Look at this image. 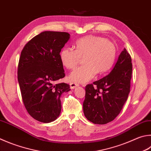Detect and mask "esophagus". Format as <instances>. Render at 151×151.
<instances>
[{"label": "esophagus", "instance_id": "esophagus-1", "mask_svg": "<svg viewBox=\"0 0 151 151\" xmlns=\"http://www.w3.org/2000/svg\"><path fill=\"white\" fill-rule=\"evenodd\" d=\"M79 85L78 84H76V83H71L70 84V88L71 89H74V88H75L76 87H77V86H78Z\"/></svg>", "mask_w": 151, "mask_h": 151}]
</instances>
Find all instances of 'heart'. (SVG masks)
Wrapping results in <instances>:
<instances>
[{
    "instance_id": "heart-1",
    "label": "heart",
    "mask_w": 151,
    "mask_h": 151,
    "mask_svg": "<svg viewBox=\"0 0 151 151\" xmlns=\"http://www.w3.org/2000/svg\"><path fill=\"white\" fill-rule=\"evenodd\" d=\"M75 50L63 47L59 53L60 61L68 69H74L84 58V65L76 68L68 76L69 80L84 83L94 77L98 72L104 73L111 69L116 61L117 50L113 43L106 38L87 35L76 41Z\"/></svg>"
}]
</instances>
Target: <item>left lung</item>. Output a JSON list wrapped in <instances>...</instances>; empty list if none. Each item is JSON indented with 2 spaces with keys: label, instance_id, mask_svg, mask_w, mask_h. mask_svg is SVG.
Segmentation results:
<instances>
[{
  "label": "left lung",
  "instance_id": "obj_1",
  "mask_svg": "<svg viewBox=\"0 0 151 151\" xmlns=\"http://www.w3.org/2000/svg\"><path fill=\"white\" fill-rule=\"evenodd\" d=\"M131 76V57L124 49L109 75L86 86L83 111L87 119L100 125L113 121L127 101Z\"/></svg>",
  "mask_w": 151,
  "mask_h": 151
}]
</instances>
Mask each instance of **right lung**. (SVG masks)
I'll return each mask as SVG.
<instances>
[{
  "mask_svg": "<svg viewBox=\"0 0 151 151\" xmlns=\"http://www.w3.org/2000/svg\"><path fill=\"white\" fill-rule=\"evenodd\" d=\"M69 38L67 32H43L21 52L18 80L22 98L27 111L37 121H55L61 113L60 97L70 90L66 83H56L65 76L59 53Z\"/></svg>",
  "mask_w": 151,
  "mask_h": 151,
  "instance_id": "add662e5",
  "label": "right lung"
}]
</instances>
